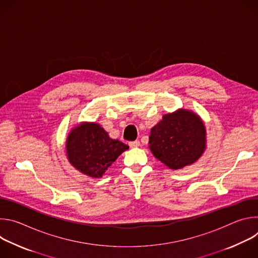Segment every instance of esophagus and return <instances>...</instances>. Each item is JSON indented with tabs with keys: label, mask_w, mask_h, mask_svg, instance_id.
Wrapping results in <instances>:
<instances>
[{
	"label": "esophagus",
	"mask_w": 258,
	"mask_h": 258,
	"mask_svg": "<svg viewBox=\"0 0 258 258\" xmlns=\"http://www.w3.org/2000/svg\"><path fill=\"white\" fill-rule=\"evenodd\" d=\"M128 145H130V147H139L141 145V143H140L139 140H136L134 142H130Z\"/></svg>",
	"instance_id": "34e87169"
}]
</instances>
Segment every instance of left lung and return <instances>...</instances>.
<instances>
[{"instance_id": "left-lung-1", "label": "left lung", "mask_w": 258, "mask_h": 258, "mask_svg": "<svg viewBox=\"0 0 258 258\" xmlns=\"http://www.w3.org/2000/svg\"><path fill=\"white\" fill-rule=\"evenodd\" d=\"M153 155L171 169L194 163L205 149V127L195 113L178 110L165 114L149 137Z\"/></svg>"}]
</instances>
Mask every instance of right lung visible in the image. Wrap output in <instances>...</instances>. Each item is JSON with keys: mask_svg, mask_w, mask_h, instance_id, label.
I'll return each mask as SVG.
<instances>
[{"mask_svg": "<svg viewBox=\"0 0 258 258\" xmlns=\"http://www.w3.org/2000/svg\"><path fill=\"white\" fill-rule=\"evenodd\" d=\"M127 149V145L109 138L97 123L79 125L69 134L66 142L70 163L92 177H101L112 162Z\"/></svg>", "mask_w": 258, "mask_h": 258, "instance_id": "add662e5", "label": "right lung"}]
</instances>
